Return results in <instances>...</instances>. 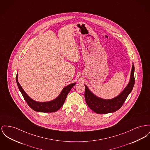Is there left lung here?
Here are the masks:
<instances>
[{"instance_id": "1", "label": "left lung", "mask_w": 150, "mask_h": 150, "mask_svg": "<svg viewBox=\"0 0 150 150\" xmlns=\"http://www.w3.org/2000/svg\"><path fill=\"white\" fill-rule=\"evenodd\" d=\"M134 83V66L132 63L129 82L120 95L112 99H104L96 96L84 84L86 87L84 96L86 103L91 110L98 114L113 113L122 106L128 95L132 92Z\"/></svg>"}]
</instances>
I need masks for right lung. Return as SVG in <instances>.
Returning a JSON list of instances; mask_svg holds the SVG:
<instances>
[{"mask_svg": "<svg viewBox=\"0 0 150 150\" xmlns=\"http://www.w3.org/2000/svg\"><path fill=\"white\" fill-rule=\"evenodd\" d=\"M16 80L18 84V88L19 89L20 92L21 93L23 96L25 100L26 101L28 105L35 112L43 113H51L55 112L58 110L63 105L66 97L68 93H69L71 89L76 84V83H74L66 86L62 89L59 96L52 101L46 102H38L33 100L32 98L29 97L27 95V93L24 91V90L21 87V85L18 81V74L16 75Z\"/></svg>", "mask_w": 150, "mask_h": 150, "instance_id": "obj_1", "label": "right lung"}]
</instances>
